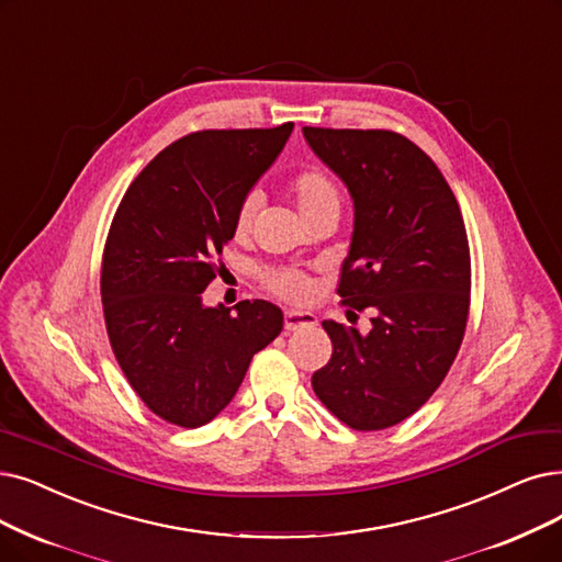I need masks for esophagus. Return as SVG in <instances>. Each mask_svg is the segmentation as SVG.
Returning <instances> with one entry per match:
<instances>
[{
  "label": "esophagus",
  "instance_id": "34e87169",
  "mask_svg": "<svg viewBox=\"0 0 562 562\" xmlns=\"http://www.w3.org/2000/svg\"><path fill=\"white\" fill-rule=\"evenodd\" d=\"M285 329L293 331V329H300V327H311L316 325L318 318L313 316L311 311H285Z\"/></svg>",
  "mask_w": 562,
  "mask_h": 562
}]
</instances>
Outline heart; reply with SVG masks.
<instances>
[{
  "instance_id": "obj_1",
  "label": "heart",
  "mask_w": 562,
  "mask_h": 562,
  "mask_svg": "<svg viewBox=\"0 0 562 562\" xmlns=\"http://www.w3.org/2000/svg\"><path fill=\"white\" fill-rule=\"evenodd\" d=\"M288 191H290V195H293L295 205L304 221L313 214L325 212V210L339 212V205H341L339 187H336V182L327 172H323L318 168H308V170H302L300 175H295L293 179H290ZM256 214H258V198L251 193L241 200L237 212H235V218H233V235L237 239H246L251 235ZM262 283L272 295H277L285 302H295V304L306 302L313 293L311 277L293 267L267 269V272H262Z\"/></svg>"
}]
</instances>
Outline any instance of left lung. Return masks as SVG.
<instances>
[{"label":"left lung","instance_id":"8db88e82","mask_svg":"<svg viewBox=\"0 0 562 562\" xmlns=\"http://www.w3.org/2000/svg\"><path fill=\"white\" fill-rule=\"evenodd\" d=\"M302 131L355 207L336 293L348 313L371 311L369 334L323 321L334 350L311 385L350 429L380 431L429 401L461 348L470 306L463 216L438 166L401 133Z\"/></svg>","mask_w":562,"mask_h":562}]
</instances>
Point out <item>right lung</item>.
Masks as SVG:
<instances>
[{
    "label": "right lung",
    "instance_id": "right-lung-1",
    "mask_svg": "<svg viewBox=\"0 0 562 562\" xmlns=\"http://www.w3.org/2000/svg\"><path fill=\"white\" fill-rule=\"evenodd\" d=\"M293 122L195 131L156 154L110 223L101 265L108 339L145 406L198 429L233 401L251 359L283 329L265 300L205 306L233 218Z\"/></svg>",
    "mask_w": 562,
    "mask_h": 562
}]
</instances>
